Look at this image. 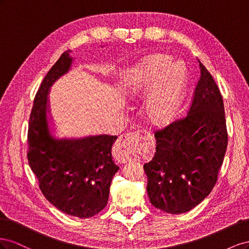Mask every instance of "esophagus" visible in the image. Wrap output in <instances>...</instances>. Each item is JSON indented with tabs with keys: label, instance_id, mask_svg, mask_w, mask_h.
I'll return each mask as SVG.
<instances>
[{
	"label": "esophagus",
	"instance_id": "1",
	"mask_svg": "<svg viewBox=\"0 0 249 249\" xmlns=\"http://www.w3.org/2000/svg\"><path fill=\"white\" fill-rule=\"evenodd\" d=\"M140 133H127L120 136L117 140L114 149V156L118 161L126 162L131 159V156L139 146Z\"/></svg>",
	"mask_w": 249,
	"mask_h": 249
}]
</instances>
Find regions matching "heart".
<instances>
[{
	"mask_svg": "<svg viewBox=\"0 0 249 249\" xmlns=\"http://www.w3.org/2000/svg\"><path fill=\"white\" fill-rule=\"evenodd\" d=\"M187 84L186 69L179 63L171 65V60L163 56H152L126 72L124 87L131 95L149 94L147 109L156 122H167L182 105Z\"/></svg>",
	"mask_w": 249,
	"mask_h": 249,
	"instance_id": "obj_1",
	"label": "heart"
}]
</instances>
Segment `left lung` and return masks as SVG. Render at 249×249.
I'll return each instance as SVG.
<instances>
[{"instance_id": "left-lung-1", "label": "left lung", "mask_w": 249, "mask_h": 249, "mask_svg": "<svg viewBox=\"0 0 249 249\" xmlns=\"http://www.w3.org/2000/svg\"><path fill=\"white\" fill-rule=\"evenodd\" d=\"M188 115L156 132V153L144 164L150 203L182 214L205 199L217 182L228 132L219 88L202 63Z\"/></svg>"}]
</instances>
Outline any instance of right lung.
I'll return each instance as SVG.
<instances>
[{"mask_svg": "<svg viewBox=\"0 0 249 249\" xmlns=\"http://www.w3.org/2000/svg\"><path fill=\"white\" fill-rule=\"evenodd\" d=\"M74 58L64 52L44 77L29 120L28 160L42 194L61 212L89 218L107 206L112 178L119 167L107 134L81 138L53 135L49 94L54 83L70 71Z\"/></svg>", "mask_w": 249, "mask_h": 249, "instance_id": "add662e5", "label": "right lung"}]
</instances>
